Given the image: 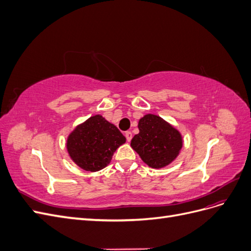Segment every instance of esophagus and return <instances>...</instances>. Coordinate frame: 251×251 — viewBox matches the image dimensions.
Returning a JSON list of instances; mask_svg holds the SVG:
<instances>
[{"label": "esophagus", "mask_w": 251, "mask_h": 251, "mask_svg": "<svg viewBox=\"0 0 251 251\" xmlns=\"http://www.w3.org/2000/svg\"><path fill=\"white\" fill-rule=\"evenodd\" d=\"M125 136H126V140H127L128 142H130V141L132 140V137H133V135H132V133H131L130 131H127V132H126Z\"/></svg>", "instance_id": "obj_1"}]
</instances>
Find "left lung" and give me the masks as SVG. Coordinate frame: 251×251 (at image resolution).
Listing matches in <instances>:
<instances>
[{"mask_svg":"<svg viewBox=\"0 0 251 251\" xmlns=\"http://www.w3.org/2000/svg\"><path fill=\"white\" fill-rule=\"evenodd\" d=\"M139 133L135 135L131 147L142 161L151 169H162L171 164L183 146L180 132L168 121L154 114L139 119Z\"/></svg>","mask_w":251,"mask_h":251,"instance_id":"obj_1","label":"left lung"}]
</instances>
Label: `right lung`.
<instances>
[{
	"mask_svg": "<svg viewBox=\"0 0 251 251\" xmlns=\"http://www.w3.org/2000/svg\"><path fill=\"white\" fill-rule=\"evenodd\" d=\"M126 137L101 115H94L78 125L68 136L67 151L73 162L87 172L105 168Z\"/></svg>",
	"mask_w": 251,
	"mask_h": 251,
	"instance_id": "add662e5",
	"label": "right lung"
}]
</instances>
